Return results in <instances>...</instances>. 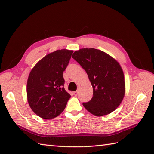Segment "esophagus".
Instances as JSON below:
<instances>
[{
  "label": "esophagus",
  "instance_id": "34e87169",
  "mask_svg": "<svg viewBox=\"0 0 154 154\" xmlns=\"http://www.w3.org/2000/svg\"><path fill=\"white\" fill-rule=\"evenodd\" d=\"M73 94H74V95H75V96H77V94H78V91H74V92H73Z\"/></svg>",
  "mask_w": 154,
  "mask_h": 154
}]
</instances>
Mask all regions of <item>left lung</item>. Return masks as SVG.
Listing matches in <instances>:
<instances>
[{"instance_id":"left-lung-1","label":"left lung","mask_w":154,"mask_h":154,"mask_svg":"<svg viewBox=\"0 0 154 154\" xmlns=\"http://www.w3.org/2000/svg\"><path fill=\"white\" fill-rule=\"evenodd\" d=\"M89 77L93 97L83 105L93 115L101 116L115 110L123 100L125 83L120 64L105 52L94 48H83L72 55Z\"/></svg>"}]
</instances>
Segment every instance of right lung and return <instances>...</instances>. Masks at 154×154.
Instances as JSON below:
<instances>
[{
	"label": "right lung",
	"instance_id": "obj_1",
	"mask_svg": "<svg viewBox=\"0 0 154 154\" xmlns=\"http://www.w3.org/2000/svg\"><path fill=\"white\" fill-rule=\"evenodd\" d=\"M73 51L60 50L45 55L32 69L27 81V99L33 112L52 119L63 112L71 95L64 89L63 73Z\"/></svg>",
	"mask_w": 154,
	"mask_h": 154
}]
</instances>
